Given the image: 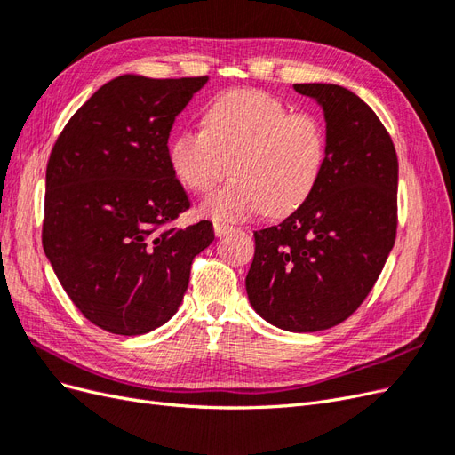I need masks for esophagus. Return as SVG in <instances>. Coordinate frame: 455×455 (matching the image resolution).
<instances>
[{
  "instance_id": "1",
  "label": "esophagus",
  "mask_w": 455,
  "mask_h": 455,
  "mask_svg": "<svg viewBox=\"0 0 455 455\" xmlns=\"http://www.w3.org/2000/svg\"><path fill=\"white\" fill-rule=\"evenodd\" d=\"M231 229H233V226L214 222V233H216V237H222V235H226V233H229Z\"/></svg>"
}]
</instances>
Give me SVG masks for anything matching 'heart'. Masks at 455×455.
Returning a JSON list of instances; mask_svg holds the SVG:
<instances>
[{
  "mask_svg": "<svg viewBox=\"0 0 455 455\" xmlns=\"http://www.w3.org/2000/svg\"><path fill=\"white\" fill-rule=\"evenodd\" d=\"M328 154L324 123L311 112H291L258 89L229 91L204 109L203 129H184L169 146L178 182L196 194L211 191L199 211L216 222H239L264 211L269 218L296 212L319 186Z\"/></svg>",
  "mask_w": 455,
  "mask_h": 455,
  "instance_id": "obj_1",
  "label": "heart"
}]
</instances>
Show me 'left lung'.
Returning <instances> with one entry per match:
<instances>
[{
	"instance_id": "8db88e82",
	"label": "left lung",
	"mask_w": 455,
	"mask_h": 455,
	"mask_svg": "<svg viewBox=\"0 0 455 455\" xmlns=\"http://www.w3.org/2000/svg\"><path fill=\"white\" fill-rule=\"evenodd\" d=\"M324 109L328 154L313 196L279 226L254 231L246 294L291 332L343 323L374 288L396 237L398 159L391 136L349 89L296 84Z\"/></svg>"
}]
</instances>
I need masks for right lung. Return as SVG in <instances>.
Wrapping results in <instances>:
<instances>
[{"label": "right lung", "mask_w": 455, "mask_h": 455, "mask_svg": "<svg viewBox=\"0 0 455 455\" xmlns=\"http://www.w3.org/2000/svg\"><path fill=\"white\" fill-rule=\"evenodd\" d=\"M206 76L108 81L66 123L45 176V256L85 319L119 336L167 323L194 258L214 241L209 220L176 228L189 197L169 163L176 116Z\"/></svg>", "instance_id": "add662e5"}]
</instances>
